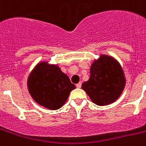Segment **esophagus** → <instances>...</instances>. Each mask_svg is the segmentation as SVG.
Wrapping results in <instances>:
<instances>
[{"instance_id": "34e87169", "label": "esophagus", "mask_w": 146, "mask_h": 146, "mask_svg": "<svg viewBox=\"0 0 146 146\" xmlns=\"http://www.w3.org/2000/svg\"><path fill=\"white\" fill-rule=\"evenodd\" d=\"M81 86H82V83H81V82H80V83L76 84V87H77V88H80Z\"/></svg>"}]
</instances>
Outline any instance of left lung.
<instances>
[{"label":"left lung","mask_w":146,"mask_h":146,"mask_svg":"<svg viewBox=\"0 0 146 146\" xmlns=\"http://www.w3.org/2000/svg\"><path fill=\"white\" fill-rule=\"evenodd\" d=\"M126 80L120 63L111 56L100 54L90 67V77L82 84L92 102L98 106H107L119 98Z\"/></svg>","instance_id":"obj_1"}]
</instances>
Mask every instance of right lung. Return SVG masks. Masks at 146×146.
Here are the masks:
<instances>
[{
	"label": "right lung",
	"mask_w": 146,
	"mask_h": 146,
	"mask_svg": "<svg viewBox=\"0 0 146 146\" xmlns=\"http://www.w3.org/2000/svg\"><path fill=\"white\" fill-rule=\"evenodd\" d=\"M27 86L31 97L41 106L56 110L63 106L76 86L56 64L40 61L31 70Z\"/></svg>",
	"instance_id": "1"
}]
</instances>
